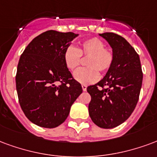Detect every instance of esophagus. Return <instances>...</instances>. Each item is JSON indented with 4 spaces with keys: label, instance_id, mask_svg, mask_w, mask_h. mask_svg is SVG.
<instances>
[{
    "label": "esophagus",
    "instance_id": "1",
    "mask_svg": "<svg viewBox=\"0 0 157 157\" xmlns=\"http://www.w3.org/2000/svg\"><path fill=\"white\" fill-rule=\"evenodd\" d=\"M82 89H83V91H86L87 85H85V84H83V85H82Z\"/></svg>",
    "mask_w": 157,
    "mask_h": 157
}]
</instances>
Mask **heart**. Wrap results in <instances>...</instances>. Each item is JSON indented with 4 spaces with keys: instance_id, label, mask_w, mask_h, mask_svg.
<instances>
[{
    "instance_id": "b5f03b06",
    "label": "heart",
    "mask_w": 157,
    "mask_h": 157,
    "mask_svg": "<svg viewBox=\"0 0 157 157\" xmlns=\"http://www.w3.org/2000/svg\"><path fill=\"white\" fill-rule=\"evenodd\" d=\"M81 56L89 57L86 60L88 67L79 68L74 73V79L78 83L88 84L99 78L98 71L106 72L111 67L114 54L111 49L105 48V42L97 37H92L81 42L78 48L69 46L65 49L63 60L69 70L76 69L79 65Z\"/></svg>"
}]
</instances>
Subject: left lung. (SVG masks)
I'll list each match as a JSON object with an SVG mask.
<instances>
[{
    "mask_svg": "<svg viewBox=\"0 0 157 157\" xmlns=\"http://www.w3.org/2000/svg\"><path fill=\"white\" fill-rule=\"evenodd\" d=\"M99 35L111 47L114 61L99 83L87 88L91 96L89 113L96 125L111 129L124 122L134 111L143 74L139 55L124 37L113 33Z\"/></svg>",
    "mask_w": 157,
    "mask_h": 157,
    "instance_id": "left-lung-1",
    "label": "left lung"
}]
</instances>
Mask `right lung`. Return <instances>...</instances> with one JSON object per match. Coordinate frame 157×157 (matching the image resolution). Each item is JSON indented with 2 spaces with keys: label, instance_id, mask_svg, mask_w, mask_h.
Listing matches in <instances>:
<instances>
[{
  "label": "right lung",
  "instance_id": "obj_1",
  "mask_svg": "<svg viewBox=\"0 0 157 157\" xmlns=\"http://www.w3.org/2000/svg\"><path fill=\"white\" fill-rule=\"evenodd\" d=\"M78 36L50 30L36 36L19 59L16 85L21 108L33 124L55 128L63 123L82 94L63 60L65 49ZM61 82L60 86L56 83Z\"/></svg>",
  "mask_w": 157,
  "mask_h": 157
}]
</instances>
